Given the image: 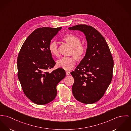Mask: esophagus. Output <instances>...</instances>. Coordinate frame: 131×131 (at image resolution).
<instances>
[{"mask_svg":"<svg viewBox=\"0 0 131 131\" xmlns=\"http://www.w3.org/2000/svg\"><path fill=\"white\" fill-rule=\"evenodd\" d=\"M66 74L67 75H70V72H69V71H66Z\"/></svg>","mask_w":131,"mask_h":131,"instance_id":"obj_1","label":"esophagus"}]
</instances>
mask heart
I'll return each mask as SVG.
<instances>
[{"label":"heart","instance_id":"heart-1","mask_svg":"<svg viewBox=\"0 0 131 131\" xmlns=\"http://www.w3.org/2000/svg\"><path fill=\"white\" fill-rule=\"evenodd\" d=\"M63 38L73 47L72 52L76 57L80 58L84 54L86 48L84 45L81 44L80 39L78 36L72 34H68L65 35ZM48 48L52 55L54 56L58 55V42L56 41H51L49 43ZM75 64L76 58L74 56H65L57 62V65L66 70H70L73 69Z\"/></svg>","mask_w":131,"mask_h":131}]
</instances>
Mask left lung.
<instances>
[{"instance_id":"left-lung-1","label":"left lung","mask_w":131,"mask_h":131,"mask_svg":"<svg viewBox=\"0 0 131 131\" xmlns=\"http://www.w3.org/2000/svg\"><path fill=\"white\" fill-rule=\"evenodd\" d=\"M83 32L87 42L85 56L71 74L74 79L72 93L81 103L91 104L104 96L113 77L114 61L104 37L94 27L85 24L68 28Z\"/></svg>"}]
</instances>
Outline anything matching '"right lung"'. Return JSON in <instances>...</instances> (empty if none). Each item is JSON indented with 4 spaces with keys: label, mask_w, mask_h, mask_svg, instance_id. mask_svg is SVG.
<instances>
[{
    "label": "right lung",
    "mask_w": 131,
    "mask_h": 131,
    "mask_svg": "<svg viewBox=\"0 0 131 131\" xmlns=\"http://www.w3.org/2000/svg\"><path fill=\"white\" fill-rule=\"evenodd\" d=\"M61 28L36 29L24 41L18 54L17 75L22 90L28 99L37 105L53 101L57 95V84L66 76L62 68L48 71L56 64L49 45Z\"/></svg>",
    "instance_id": "1"
}]
</instances>
